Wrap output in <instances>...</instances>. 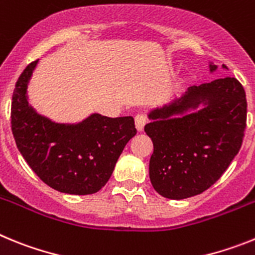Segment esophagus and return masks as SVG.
Masks as SVG:
<instances>
[{"label": "esophagus", "instance_id": "esophagus-1", "mask_svg": "<svg viewBox=\"0 0 255 255\" xmlns=\"http://www.w3.org/2000/svg\"><path fill=\"white\" fill-rule=\"evenodd\" d=\"M145 124H147V117L144 116V115L138 114L136 116H135V126H136L138 131H141V130H143Z\"/></svg>", "mask_w": 255, "mask_h": 255}]
</instances>
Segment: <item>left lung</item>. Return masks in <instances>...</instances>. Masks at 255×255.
<instances>
[{
	"instance_id": "1",
	"label": "left lung",
	"mask_w": 255,
	"mask_h": 255,
	"mask_svg": "<svg viewBox=\"0 0 255 255\" xmlns=\"http://www.w3.org/2000/svg\"><path fill=\"white\" fill-rule=\"evenodd\" d=\"M216 69L209 65L211 73ZM247 106L243 85L227 76L193 85L150 111L152 123L144 131L153 141L149 177L154 190L168 199H185L211 188L240 150Z\"/></svg>"
}]
</instances>
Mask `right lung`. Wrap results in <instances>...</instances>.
<instances>
[{
	"label": "right lung",
	"mask_w": 255,
	"mask_h": 255,
	"mask_svg": "<svg viewBox=\"0 0 255 255\" xmlns=\"http://www.w3.org/2000/svg\"><path fill=\"white\" fill-rule=\"evenodd\" d=\"M37 61L17 79L11 102L16 147L43 182L66 194L88 195L106 185L126 143L136 134L134 119L93 114L79 124H57L29 106L26 88Z\"/></svg>",
	"instance_id": "add662e5"
}]
</instances>
